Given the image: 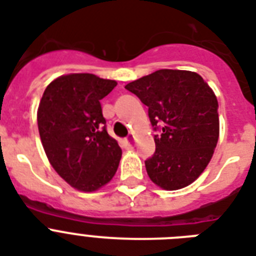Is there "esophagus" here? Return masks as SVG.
<instances>
[{
  "instance_id": "obj_1",
  "label": "esophagus",
  "mask_w": 256,
  "mask_h": 256,
  "mask_svg": "<svg viewBox=\"0 0 256 256\" xmlns=\"http://www.w3.org/2000/svg\"><path fill=\"white\" fill-rule=\"evenodd\" d=\"M124 144H126V148H132V136H128L126 140H124Z\"/></svg>"
}]
</instances>
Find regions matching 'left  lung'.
Instances as JSON below:
<instances>
[{"label":"left lung","mask_w":256,"mask_h":256,"mask_svg":"<svg viewBox=\"0 0 256 256\" xmlns=\"http://www.w3.org/2000/svg\"><path fill=\"white\" fill-rule=\"evenodd\" d=\"M148 108L156 152L144 162L148 178L164 190L188 186L210 164L219 138L218 100L198 73L160 69L124 86Z\"/></svg>","instance_id":"1"}]
</instances>
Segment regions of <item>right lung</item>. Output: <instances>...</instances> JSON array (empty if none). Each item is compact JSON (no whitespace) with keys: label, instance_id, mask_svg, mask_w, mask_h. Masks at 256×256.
Here are the masks:
<instances>
[{"label":"right lung","instance_id":"obj_1","mask_svg":"<svg viewBox=\"0 0 256 256\" xmlns=\"http://www.w3.org/2000/svg\"><path fill=\"white\" fill-rule=\"evenodd\" d=\"M116 81L90 73L57 77L37 110L38 132L50 164L76 190L92 192L116 175L122 150L104 128L100 100Z\"/></svg>","mask_w":256,"mask_h":256}]
</instances>
